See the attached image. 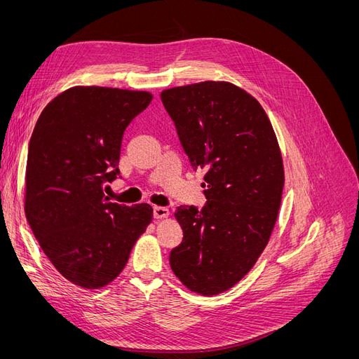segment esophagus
Instances as JSON below:
<instances>
[{
  "mask_svg": "<svg viewBox=\"0 0 359 359\" xmlns=\"http://www.w3.org/2000/svg\"><path fill=\"white\" fill-rule=\"evenodd\" d=\"M153 214H154V219H166L169 215V210L165 208V206H154Z\"/></svg>",
  "mask_w": 359,
  "mask_h": 359,
  "instance_id": "34e87169",
  "label": "esophagus"
}]
</instances>
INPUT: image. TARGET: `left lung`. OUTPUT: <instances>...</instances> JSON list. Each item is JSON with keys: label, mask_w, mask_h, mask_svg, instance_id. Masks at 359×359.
<instances>
[{"label": "left lung", "mask_w": 359, "mask_h": 359, "mask_svg": "<svg viewBox=\"0 0 359 359\" xmlns=\"http://www.w3.org/2000/svg\"><path fill=\"white\" fill-rule=\"evenodd\" d=\"M191 168L205 169L206 203L180 205L182 243L169 255L181 283L217 295L238 283L274 229L285 173L273 126L255 97L206 81L160 94Z\"/></svg>", "instance_id": "left-lung-1"}]
</instances>
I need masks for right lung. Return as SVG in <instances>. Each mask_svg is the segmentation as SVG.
I'll return each mask as SVG.
<instances>
[{"label":"right lung","mask_w":359,"mask_h":359,"mask_svg":"<svg viewBox=\"0 0 359 359\" xmlns=\"http://www.w3.org/2000/svg\"><path fill=\"white\" fill-rule=\"evenodd\" d=\"M153 95L104 86H73L57 95L29 139L25 215L58 273L85 289L121 273L153 219L148 203L109 202L124 130Z\"/></svg>","instance_id":"1"}]
</instances>
